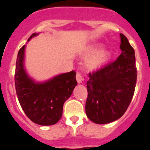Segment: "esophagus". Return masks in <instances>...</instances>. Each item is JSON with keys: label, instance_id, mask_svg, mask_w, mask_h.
I'll use <instances>...</instances> for the list:
<instances>
[{"label": "esophagus", "instance_id": "obj_1", "mask_svg": "<svg viewBox=\"0 0 150 150\" xmlns=\"http://www.w3.org/2000/svg\"><path fill=\"white\" fill-rule=\"evenodd\" d=\"M76 80L79 83H82L83 81V75L80 72H77L76 74Z\"/></svg>", "mask_w": 150, "mask_h": 150}]
</instances>
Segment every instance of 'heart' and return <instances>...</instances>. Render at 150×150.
<instances>
[{
	"label": "heart",
	"instance_id": "b5f03b06",
	"mask_svg": "<svg viewBox=\"0 0 150 150\" xmlns=\"http://www.w3.org/2000/svg\"><path fill=\"white\" fill-rule=\"evenodd\" d=\"M98 46H93L90 47L88 50L86 55L87 57L93 55V53H97L98 50ZM108 57H109V53L106 51H100L95 54L94 56L90 58L88 62V65L91 69H96L104 64L107 61Z\"/></svg>",
	"mask_w": 150,
	"mask_h": 150
}]
</instances>
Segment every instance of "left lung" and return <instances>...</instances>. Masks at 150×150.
<instances>
[{
  "mask_svg": "<svg viewBox=\"0 0 150 150\" xmlns=\"http://www.w3.org/2000/svg\"><path fill=\"white\" fill-rule=\"evenodd\" d=\"M122 53L115 61L89 73L85 111L96 124L114 122L125 114L134 93L137 71L134 48L120 34Z\"/></svg>",
  "mask_w": 150,
  "mask_h": 150,
  "instance_id": "1",
  "label": "left lung"
}]
</instances>
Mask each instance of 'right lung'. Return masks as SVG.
<instances>
[{
	"label": "right lung",
	"mask_w": 150,
	"mask_h": 150,
	"mask_svg": "<svg viewBox=\"0 0 150 150\" xmlns=\"http://www.w3.org/2000/svg\"><path fill=\"white\" fill-rule=\"evenodd\" d=\"M37 35L32 34L28 41ZM25 47L19 50L16 62L15 87L18 100L32 122L40 125H52L61 118L63 104L77 85L76 72L71 71L46 82L35 83L24 69Z\"/></svg>",
	"instance_id": "obj_1"
}]
</instances>
